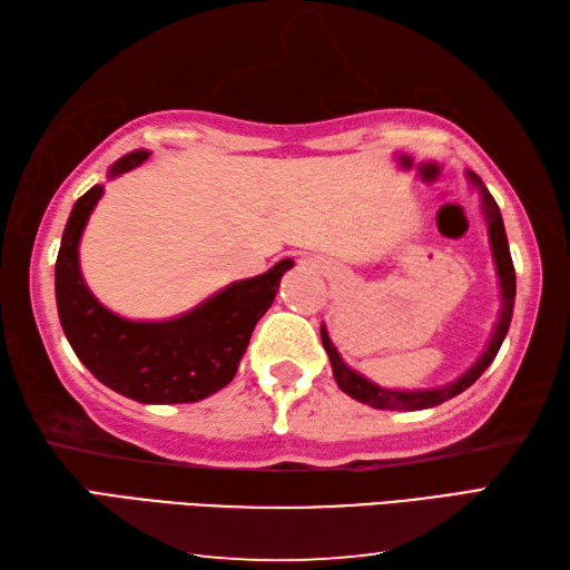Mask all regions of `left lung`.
<instances>
[{
  "instance_id": "left-lung-1",
  "label": "left lung",
  "mask_w": 570,
  "mask_h": 570,
  "mask_svg": "<svg viewBox=\"0 0 570 570\" xmlns=\"http://www.w3.org/2000/svg\"><path fill=\"white\" fill-rule=\"evenodd\" d=\"M468 179L480 189L482 194V212L487 218V234H490V246H492V258H494V268L499 277V293H502V309H499V320L494 324V332L490 336V344L482 352V356L474 362L460 379H455L448 386L440 389H425V391H391V389H381L374 381H368L366 376L358 374V371L350 368L344 364V358L336 352V346L332 344L327 330L322 324V344L330 354L334 379L340 383V389L356 401H362L371 409H381V411H423V409H433V405L445 403L448 399H455L458 393L464 389H470L474 381H478L484 368L494 362V356L502 346L504 336L509 332V322H512V312H514V297H517V273H514V263H512V253H509V243H507V230H504V220L502 214H499V206L492 199V194L487 191L482 179L478 174L468 171Z\"/></svg>"
}]
</instances>
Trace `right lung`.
<instances>
[{
	"mask_svg": "<svg viewBox=\"0 0 570 570\" xmlns=\"http://www.w3.org/2000/svg\"><path fill=\"white\" fill-rule=\"evenodd\" d=\"M147 157L145 149L125 155L108 177H120ZM100 196L102 187L96 184L76 202L56 258L58 317L76 356L100 383L139 403H196L228 386L293 261L230 283L174 320H125L100 305L78 265V243Z\"/></svg>",
	"mask_w": 570,
	"mask_h": 570,
	"instance_id": "right-lung-1",
	"label": "right lung"
}]
</instances>
